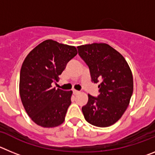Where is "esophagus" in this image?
Instances as JSON below:
<instances>
[{
	"instance_id": "esophagus-1",
	"label": "esophagus",
	"mask_w": 155,
	"mask_h": 155,
	"mask_svg": "<svg viewBox=\"0 0 155 155\" xmlns=\"http://www.w3.org/2000/svg\"><path fill=\"white\" fill-rule=\"evenodd\" d=\"M73 93L74 94H79V93H80V91H77V90H73Z\"/></svg>"
}]
</instances>
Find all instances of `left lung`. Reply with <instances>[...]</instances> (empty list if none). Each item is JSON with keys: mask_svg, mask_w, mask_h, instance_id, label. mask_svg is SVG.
Returning a JSON list of instances; mask_svg holds the SVG:
<instances>
[{"mask_svg": "<svg viewBox=\"0 0 155 155\" xmlns=\"http://www.w3.org/2000/svg\"><path fill=\"white\" fill-rule=\"evenodd\" d=\"M78 54L89 68L91 81L98 83L97 97L88 95L82 107L90 124L106 127L118 121L125 113L134 90L130 68L124 57L105 43L78 46Z\"/></svg>", "mask_w": 155, "mask_h": 155, "instance_id": "left-lung-1", "label": "left lung"}]
</instances>
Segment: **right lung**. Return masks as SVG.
<instances>
[{
	"label": "right lung",
	"instance_id": "add662e5",
	"mask_svg": "<svg viewBox=\"0 0 155 155\" xmlns=\"http://www.w3.org/2000/svg\"><path fill=\"white\" fill-rule=\"evenodd\" d=\"M74 46L48 39L28 54L20 72L19 91L25 109L32 121L42 127L63 124L71 103V91L52 87L66 64L77 55Z\"/></svg>",
	"mask_w": 155,
	"mask_h": 155
}]
</instances>
